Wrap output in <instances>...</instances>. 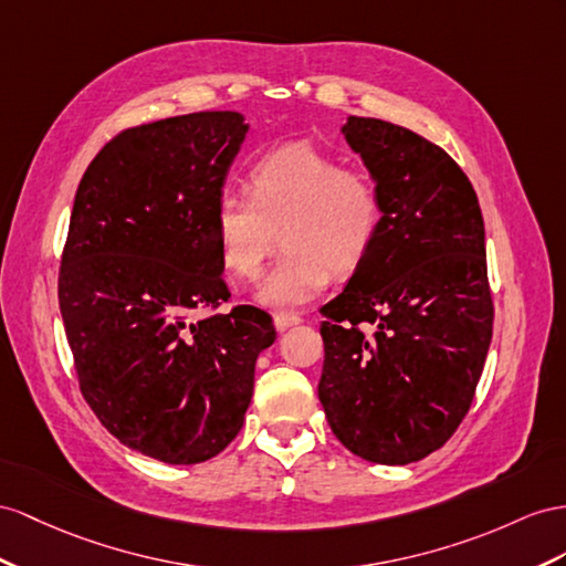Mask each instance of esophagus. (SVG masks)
<instances>
[{
    "label": "esophagus",
    "instance_id": "obj_1",
    "mask_svg": "<svg viewBox=\"0 0 566 566\" xmlns=\"http://www.w3.org/2000/svg\"><path fill=\"white\" fill-rule=\"evenodd\" d=\"M301 323V317L294 313H274V327L277 332H286L289 327H294Z\"/></svg>",
    "mask_w": 566,
    "mask_h": 566
}]
</instances>
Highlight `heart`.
<instances>
[{
    "instance_id": "b5f03b06",
    "label": "heart",
    "mask_w": 566,
    "mask_h": 566,
    "mask_svg": "<svg viewBox=\"0 0 566 566\" xmlns=\"http://www.w3.org/2000/svg\"><path fill=\"white\" fill-rule=\"evenodd\" d=\"M380 227L378 184L311 143L282 145L255 159L249 198L227 191L212 212L222 268L241 282L260 277L280 234L286 253L255 292L263 306L280 311L321 296L332 272H356Z\"/></svg>"
}]
</instances>
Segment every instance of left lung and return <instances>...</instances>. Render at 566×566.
<instances>
[{"mask_svg": "<svg viewBox=\"0 0 566 566\" xmlns=\"http://www.w3.org/2000/svg\"><path fill=\"white\" fill-rule=\"evenodd\" d=\"M382 198L366 263L323 306L317 397L356 457L403 467L467 416L492 339L478 196L440 145L370 117L342 126Z\"/></svg>", "mask_w": 566, "mask_h": 566, "instance_id": "8db88e82", "label": "left lung"}]
</instances>
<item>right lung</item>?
Here are the masks:
<instances>
[{
    "label": "right lung",
    "instance_id": "1",
    "mask_svg": "<svg viewBox=\"0 0 566 566\" xmlns=\"http://www.w3.org/2000/svg\"><path fill=\"white\" fill-rule=\"evenodd\" d=\"M249 134L241 112L126 128L78 184L60 311L81 392L114 438L165 463H200L237 438L258 354L277 337L229 298L212 212Z\"/></svg>",
    "mask_w": 566,
    "mask_h": 566
}]
</instances>
